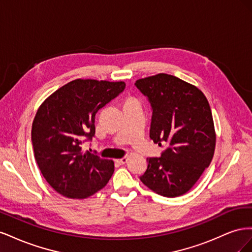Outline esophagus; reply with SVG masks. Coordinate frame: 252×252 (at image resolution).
Here are the masks:
<instances>
[{
	"mask_svg": "<svg viewBox=\"0 0 252 252\" xmlns=\"http://www.w3.org/2000/svg\"><path fill=\"white\" fill-rule=\"evenodd\" d=\"M117 162H118L119 164H125V163L127 162V157H123L122 158L117 159Z\"/></svg>",
	"mask_w": 252,
	"mask_h": 252,
	"instance_id": "1",
	"label": "esophagus"
}]
</instances>
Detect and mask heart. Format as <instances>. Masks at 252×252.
<instances>
[{"mask_svg": "<svg viewBox=\"0 0 252 252\" xmlns=\"http://www.w3.org/2000/svg\"><path fill=\"white\" fill-rule=\"evenodd\" d=\"M127 101H136V100H134V98H128ZM127 101H126V102H127Z\"/></svg>", "mask_w": 252, "mask_h": 252, "instance_id": "1", "label": "heart"}]
</instances>
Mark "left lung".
Wrapping results in <instances>:
<instances>
[{"label": "left lung", "instance_id": "obj_1", "mask_svg": "<svg viewBox=\"0 0 252 252\" xmlns=\"http://www.w3.org/2000/svg\"><path fill=\"white\" fill-rule=\"evenodd\" d=\"M135 86L152 108L150 139L158 146L167 144L161 157L147 158L140 180L159 195L185 194L215 154V124L207 98L199 88L166 73L140 79Z\"/></svg>", "mask_w": 252, "mask_h": 252}]
</instances>
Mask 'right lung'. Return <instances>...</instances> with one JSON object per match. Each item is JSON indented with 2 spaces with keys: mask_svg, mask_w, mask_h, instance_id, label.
<instances>
[{
  "mask_svg": "<svg viewBox=\"0 0 252 252\" xmlns=\"http://www.w3.org/2000/svg\"><path fill=\"white\" fill-rule=\"evenodd\" d=\"M125 86L124 82L78 79L55 91L37 109L32 129L34 158L58 193L86 199L110 180L112 159L83 152L81 145L94 136L96 112Z\"/></svg>",
  "mask_w": 252,
  "mask_h": 252,
  "instance_id": "add662e5",
  "label": "right lung"
}]
</instances>
